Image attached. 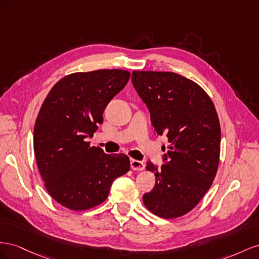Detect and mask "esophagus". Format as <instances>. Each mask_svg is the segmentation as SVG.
<instances>
[{"instance_id": "esophagus-1", "label": "esophagus", "mask_w": 259, "mask_h": 259, "mask_svg": "<svg viewBox=\"0 0 259 259\" xmlns=\"http://www.w3.org/2000/svg\"><path fill=\"white\" fill-rule=\"evenodd\" d=\"M130 165H131L132 170H143V169L145 168V165H144L143 161L137 160V159H134V158L130 159Z\"/></svg>"}]
</instances>
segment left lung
<instances>
[{"instance_id":"obj_1","label":"left lung","mask_w":259,"mask_h":259,"mask_svg":"<svg viewBox=\"0 0 259 259\" xmlns=\"http://www.w3.org/2000/svg\"><path fill=\"white\" fill-rule=\"evenodd\" d=\"M131 79L155 132L169 142L160 169L146 164L156 183L143 203L158 217H181L201 201L217 174L221 131L216 108L201 87L178 73L135 70Z\"/></svg>"}]
</instances>
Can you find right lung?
<instances>
[{"instance_id": "right-lung-1", "label": "right lung", "mask_w": 259, "mask_h": 259, "mask_svg": "<svg viewBox=\"0 0 259 259\" xmlns=\"http://www.w3.org/2000/svg\"><path fill=\"white\" fill-rule=\"evenodd\" d=\"M130 78L121 69L75 72L51 89L36 117L33 149L49 194L71 210L105 201L113 181L130 169L124 154H105L91 146L103 112Z\"/></svg>"}]
</instances>
